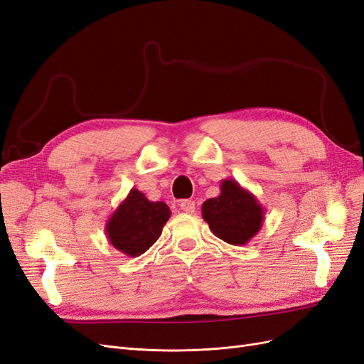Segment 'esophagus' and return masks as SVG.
I'll use <instances>...</instances> for the list:
<instances>
[{
	"label": "esophagus",
	"mask_w": 364,
	"mask_h": 364,
	"mask_svg": "<svg viewBox=\"0 0 364 364\" xmlns=\"http://www.w3.org/2000/svg\"><path fill=\"white\" fill-rule=\"evenodd\" d=\"M180 208L186 213H193L195 212V203L192 201V199H183V201L180 203Z\"/></svg>",
	"instance_id": "obj_1"
}]
</instances>
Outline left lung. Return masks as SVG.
Segmentation results:
<instances>
[{"label": "left lung", "instance_id": "1", "mask_svg": "<svg viewBox=\"0 0 364 364\" xmlns=\"http://www.w3.org/2000/svg\"><path fill=\"white\" fill-rule=\"evenodd\" d=\"M203 218L216 237L242 246L260 231L266 208L236 180H222L220 193L203 204Z\"/></svg>", "mask_w": 364, "mask_h": 364}]
</instances>
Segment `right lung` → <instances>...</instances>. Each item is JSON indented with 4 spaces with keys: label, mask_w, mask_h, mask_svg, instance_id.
Here are the masks:
<instances>
[{
    "label": "right lung",
    "mask_w": 364,
    "mask_h": 364,
    "mask_svg": "<svg viewBox=\"0 0 364 364\" xmlns=\"http://www.w3.org/2000/svg\"><path fill=\"white\" fill-rule=\"evenodd\" d=\"M169 218L171 210L165 203L149 201L133 187L105 222V236L114 250L139 257L157 242Z\"/></svg>",
    "instance_id": "right-lung-1"
}]
</instances>
